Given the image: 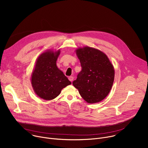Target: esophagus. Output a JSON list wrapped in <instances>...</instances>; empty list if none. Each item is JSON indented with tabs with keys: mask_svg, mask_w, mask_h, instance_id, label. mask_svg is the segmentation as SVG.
<instances>
[{
	"mask_svg": "<svg viewBox=\"0 0 148 148\" xmlns=\"http://www.w3.org/2000/svg\"><path fill=\"white\" fill-rule=\"evenodd\" d=\"M69 79L70 81H73V79H74V77H72V76H70L69 77Z\"/></svg>",
	"mask_w": 148,
	"mask_h": 148,
	"instance_id": "34e87169",
	"label": "esophagus"
}]
</instances>
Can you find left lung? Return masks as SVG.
<instances>
[{
  "mask_svg": "<svg viewBox=\"0 0 148 148\" xmlns=\"http://www.w3.org/2000/svg\"><path fill=\"white\" fill-rule=\"evenodd\" d=\"M81 71L73 86L82 98L90 103L101 101L111 90L115 72L110 60L102 51L86 47L76 50Z\"/></svg>",
  "mask_w": 148,
  "mask_h": 148,
  "instance_id": "left-lung-1",
  "label": "left lung"
}]
</instances>
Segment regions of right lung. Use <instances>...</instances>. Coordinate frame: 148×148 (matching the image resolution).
Segmentation results:
<instances>
[{
    "label": "right lung",
    "instance_id": "right-lung-1",
    "mask_svg": "<svg viewBox=\"0 0 148 148\" xmlns=\"http://www.w3.org/2000/svg\"><path fill=\"white\" fill-rule=\"evenodd\" d=\"M60 53L48 51L41 54L37 60L32 76V85L34 92L42 99L55 98L63 88L71 84L56 66Z\"/></svg>",
    "mask_w": 148,
    "mask_h": 148
}]
</instances>
